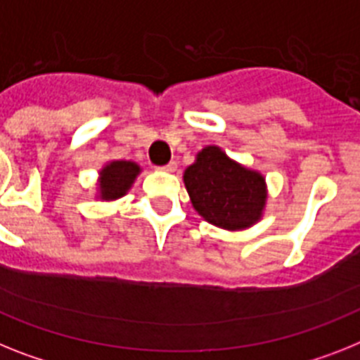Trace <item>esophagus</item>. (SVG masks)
Instances as JSON below:
<instances>
[{"label":"esophagus","instance_id":"obj_1","mask_svg":"<svg viewBox=\"0 0 360 360\" xmlns=\"http://www.w3.org/2000/svg\"><path fill=\"white\" fill-rule=\"evenodd\" d=\"M161 170H162V172H168V174H172V172L177 170V162L170 161V162H168V165L161 166Z\"/></svg>","mask_w":360,"mask_h":360}]
</instances>
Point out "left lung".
Masks as SVG:
<instances>
[{
  "mask_svg": "<svg viewBox=\"0 0 360 360\" xmlns=\"http://www.w3.org/2000/svg\"><path fill=\"white\" fill-rule=\"evenodd\" d=\"M195 212L223 231H247L264 217L267 183L262 172L234 161L219 146H205L183 174Z\"/></svg>",
  "mask_w": 360,
  "mask_h": 360,
  "instance_id": "left-lung-1",
  "label": "left lung"
}]
</instances>
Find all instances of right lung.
<instances>
[{"label": "right lung", "instance_id": "obj_1", "mask_svg": "<svg viewBox=\"0 0 360 360\" xmlns=\"http://www.w3.org/2000/svg\"><path fill=\"white\" fill-rule=\"evenodd\" d=\"M143 172V168L135 161H108L96 177V194L95 198L101 201H117L128 194L134 186L137 175Z\"/></svg>", "mask_w": 360, "mask_h": 360}]
</instances>
